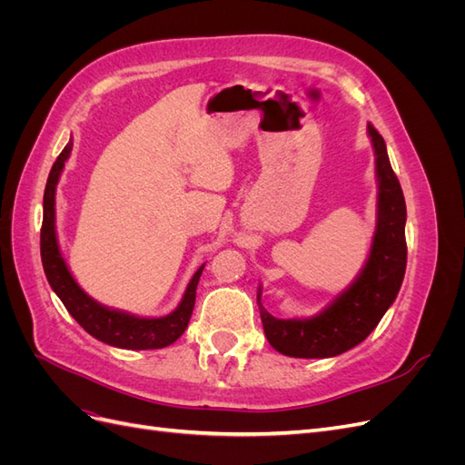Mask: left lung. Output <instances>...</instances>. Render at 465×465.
I'll use <instances>...</instances> for the list:
<instances>
[{"instance_id":"8db88e82","label":"left lung","mask_w":465,"mask_h":465,"mask_svg":"<svg viewBox=\"0 0 465 465\" xmlns=\"http://www.w3.org/2000/svg\"><path fill=\"white\" fill-rule=\"evenodd\" d=\"M374 147L378 202L376 231L367 263L340 297L311 318L281 320L258 306L270 345L287 357L326 359L341 355L369 337L391 302L396 301L407 263L405 200L398 176L393 174L382 135L369 124Z\"/></svg>"}]
</instances>
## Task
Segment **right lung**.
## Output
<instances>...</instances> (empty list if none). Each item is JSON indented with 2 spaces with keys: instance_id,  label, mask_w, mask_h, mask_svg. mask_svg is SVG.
<instances>
[{
  "instance_id": "obj_1",
  "label": "right lung",
  "mask_w": 465,
  "mask_h": 465,
  "mask_svg": "<svg viewBox=\"0 0 465 465\" xmlns=\"http://www.w3.org/2000/svg\"><path fill=\"white\" fill-rule=\"evenodd\" d=\"M74 149V142L69 143L55 159L52 171L48 174L46 190H45V215H42L40 229V256L42 265L50 287L58 294L67 312L75 318L79 326L96 337L98 341L108 343L120 349H163L174 343L178 337L188 328L192 311L195 304V289H198L203 265L193 273L192 281L186 287L184 297L171 314L161 318H142L122 311H114L104 304H98L89 294L83 291L67 270V263L62 258L55 236V186H58L60 174L69 159V153Z\"/></svg>"
}]
</instances>
